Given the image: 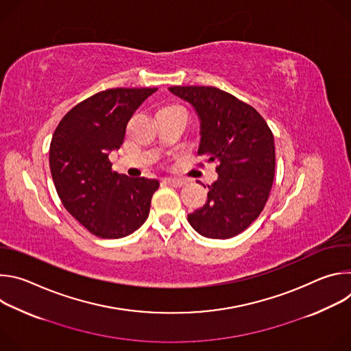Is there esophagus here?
<instances>
[{
	"instance_id": "obj_1",
	"label": "esophagus",
	"mask_w": 351,
	"mask_h": 351,
	"mask_svg": "<svg viewBox=\"0 0 351 351\" xmlns=\"http://www.w3.org/2000/svg\"><path fill=\"white\" fill-rule=\"evenodd\" d=\"M165 183L169 186H173V187H182L187 182L184 179H178V178H165Z\"/></svg>"
}]
</instances>
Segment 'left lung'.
I'll return each instance as SVG.
<instances>
[{"instance_id":"1","label":"left lung","mask_w":351,"mask_h":351,"mask_svg":"<svg viewBox=\"0 0 351 351\" xmlns=\"http://www.w3.org/2000/svg\"><path fill=\"white\" fill-rule=\"evenodd\" d=\"M199 119L198 156L218 162L204 207L187 215L195 232L229 239L254 222L265 207L275 176L274 134L264 118L217 87L173 86Z\"/></svg>"}]
</instances>
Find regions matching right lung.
Returning a JSON list of instances; mask_svg holds the SVG:
<instances>
[{"mask_svg": "<svg viewBox=\"0 0 351 351\" xmlns=\"http://www.w3.org/2000/svg\"><path fill=\"white\" fill-rule=\"evenodd\" d=\"M158 88H108L73 107L49 145V169L68 213L88 232L121 239L147 219L156 179L112 171L108 156L125 138L134 111Z\"/></svg>", "mask_w": 351, "mask_h": 351, "instance_id": "1", "label": "right lung"}]
</instances>
